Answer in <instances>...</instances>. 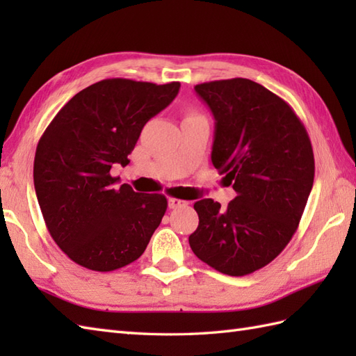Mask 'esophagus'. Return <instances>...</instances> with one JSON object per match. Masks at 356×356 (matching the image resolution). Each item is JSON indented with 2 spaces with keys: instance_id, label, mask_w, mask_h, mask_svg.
<instances>
[{
  "instance_id": "obj_1",
  "label": "esophagus",
  "mask_w": 356,
  "mask_h": 356,
  "mask_svg": "<svg viewBox=\"0 0 356 356\" xmlns=\"http://www.w3.org/2000/svg\"><path fill=\"white\" fill-rule=\"evenodd\" d=\"M186 205H188V202H186V200H182V199H174V197H171V199L168 200V207H170L171 209L184 208V207H186Z\"/></svg>"
}]
</instances>
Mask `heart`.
<instances>
[{"mask_svg":"<svg viewBox=\"0 0 356 356\" xmlns=\"http://www.w3.org/2000/svg\"><path fill=\"white\" fill-rule=\"evenodd\" d=\"M197 116H200L199 113H195V111H190V113H188V116H186V118H197Z\"/></svg>","mask_w":356,"mask_h":356,"instance_id":"b5f03b06","label":"heart"}]
</instances>
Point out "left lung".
<instances>
[{
  "label": "left lung",
  "mask_w": 356,
  "mask_h": 356,
  "mask_svg": "<svg viewBox=\"0 0 356 356\" xmlns=\"http://www.w3.org/2000/svg\"><path fill=\"white\" fill-rule=\"evenodd\" d=\"M216 119L211 161L237 193L226 208L194 203L193 252L226 275L270 263L298 228L315 176L311 139L291 105L245 78L194 87Z\"/></svg>",
  "instance_id": "1"
}]
</instances>
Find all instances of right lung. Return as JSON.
Returning <instances> with one entry per match:
<instances>
[{"label": "right lung", "instance_id": "obj_1", "mask_svg": "<svg viewBox=\"0 0 356 356\" xmlns=\"http://www.w3.org/2000/svg\"><path fill=\"white\" fill-rule=\"evenodd\" d=\"M180 82L157 86L124 78L74 95L38 142L33 182L45 226L70 260L110 272L138 260L168 207L163 194L118 185L143 125L168 107Z\"/></svg>", "mask_w": 356, "mask_h": 356}]
</instances>
